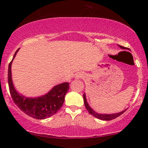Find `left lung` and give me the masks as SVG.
Instances as JSON below:
<instances>
[{"label":"left lung","instance_id":"1","mask_svg":"<svg viewBox=\"0 0 148 148\" xmlns=\"http://www.w3.org/2000/svg\"><path fill=\"white\" fill-rule=\"evenodd\" d=\"M119 46L121 47V49H127L128 48L127 47H125L123 46ZM84 104H85V106H86V109L87 110V111H88L89 113L90 114L92 115V116H94L95 117H97V118H98L99 119H101V120H104V121H110V120H112V119H116V117H119V116H121V114H123L124 113V112L126 111L127 110H125L123 111H122L121 112H119V113H117V114H98L97 113V112H95L93 110H92L91 107L89 106V105L88 104L87 102V100H86V94H84Z\"/></svg>","mask_w":148,"mask_h":148}]
</instances>
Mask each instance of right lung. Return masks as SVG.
Returning <instances> with one entry per match:
<instances>
[{"label": "right lung", "instance_id": "right-lung-1", "mask_svg": "<svg viewBox=\"0 0 148 148\" xmlns=\"http://www.w3.org/2000/svg\"><path fill=\"white\" fill-rule=\"evenodd\" d=\"M19 49L16 51L8 66V82L12 98L17 107L28 116L37 119L48 118L61 109L64 103L65 95L69 89V83L64 82L57 85L47 94L37 98H27L19 94L14 88L11 71L12 61Z\"/></svg>", "mask_w": 148, "mask_h": 148}]
</instances>
